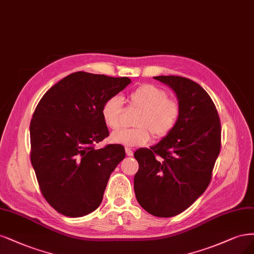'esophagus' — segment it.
<instances>
[{"label":"esophagus","instance_id":"esophagus-1","mask_svg":"<svg viewBox=\"0 0 254 254\" xmlns=\"http://www.w3.org/2000/svg\"><path fill=\"white\" fill-rule=\"evenodd\" d=\"M125 151H126V154H127L128 156H132V155H133V151L131 150L130 148H128V147L125 148Z\"/></svg>","mask_w":254,"mask_h":254}]
</instances>
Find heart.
<instances>
[{"mask_svg": "<svg viewBox=\"0 0 254 254\" xmlns=\"http://www.w3.org/2000/svg\"><path fill=\"white\" fill-rule=\"evenodd\" d=\"M130 107L139 110L132 129H119L110 135V141L127 147L143 146L149 142L150 132L156 138L169 134L176 127L181 107L178 101L167 98V92L151 84H144L130 93ZM123 100L112 95L104 102L102 118L111 129L120 127L123 116Z\"/></svg>", "mask_w": 254, "mask_h": 254, "instance_id": "1", "label": "heart"}]
</instances>
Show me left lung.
I'll return each mask as SVG.
<instances>
[{
    "label": "left lung",
    "instance_id": "obj_1",
    "mask_svg": "<svg viewBox=\"0 0 254 254\" xmlns=\"http://www.w3.org/2000/svg\"><path fill=\"white\" fill-rule=\"evenodd\" d=\"M153 78L176 93L181 113L171 132L134 152L138 170L134 193L147 212L159 217L177 215L204 193L221 150V122L209 94L186 77Z\"/></svg>",
    "mask_w": 254,
    "mask_h": 254
}]
</instances>
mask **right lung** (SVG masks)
I'll return each mask as SVG.
<instances>
[{"instance_id":"add662e5","label":"right lung","mask_w":254,"mask_h":254,"mask_svg":"<svg viewBox=\"0 0 254 254\" xmlns=\"http://www.w3.org/2000/svg\"><path fill=\"white\" fill-rule=\"evenodd\" d=\"M131 83L78 71L43 95L30 122V159L43 196L66 216L80 217L102 203L111 172L125 157L122 145L94 149L109 135L104 102Z\"/></svg>"}]
</instances>
